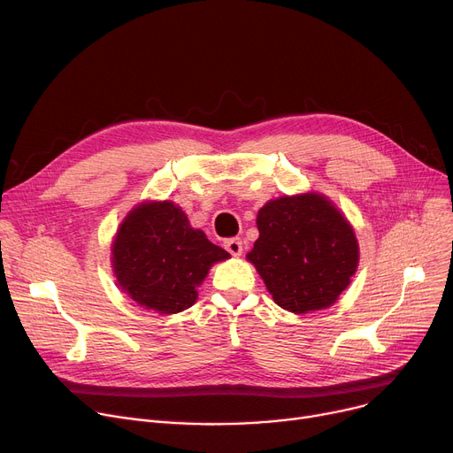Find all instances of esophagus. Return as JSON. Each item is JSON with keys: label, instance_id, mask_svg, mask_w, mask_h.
I'll list each match as a JSON object with an SVG mask.
<instances>
[{"label": "esophagus", "instance_id": "obj_1", "mask_svg": "<svg viewBox=\"0 0 453 453\" xmlns=\"http://www.w3.org/2000/svg\"><path fill=\"white\" fill-rule=\"evenodd\" d=\"M224 248H226L231 255H234V257L242 255V241H241V239H227V241H224Z\"/></svg>", "mask_w": 453, "mask_h": 453}]
</instances>
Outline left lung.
<instances>
[{
  "label": "left lung",
  "instance_id": "1",
  "mask_svg": "<svg viewBox=\"0 0 453 453\" xmlns=\"http://www.w3.org/2000/svg\"><path fill=\"white\" fill-rule=\"evenodd\" d=\"M246 255L273 301L294 314L323 311L350 284L360 258L352 226L318 193L270 200Z\"/></svg>",
  "mask_w": 453,
  "mask_h": 453
}]
</instances>
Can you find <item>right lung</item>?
<instances>
[{
	"label": "right lung",
	"instance_id": "1",
	"mask_svg": "<svg viewBox=\"0 0 453 453\" xmlns=\"http://www.w3.org/2000/svg\"><path fill=\"white\" fill-rule=\"evenodd\" d=\"M229 258L190 227L173 202H145L128 212L111 246V266L121 287L139 306L176 314L193 306L209 268Z\"/></svg>",
	"mask_w": 453,
	"mask_h": 453
}]
</instances>
